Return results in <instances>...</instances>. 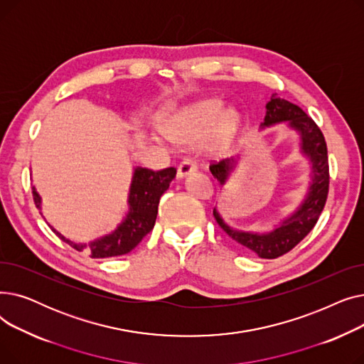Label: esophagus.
I'll return each instance as SVG.
<instances>
[{
	"label": "esophagus",
	"instance_id": "34e87169",
	"mask_svg": "<svg viewBox=\"0 0 364 364\" xmlns=\"http://www.w3.org/2000/svg\"><path fill=\"white\" fill-rule=\"evenodd\" d=\"M196 169H198L196 162H195V161H192V159L186 158V159H183V161H181V164H180V165H178V168H177V176H178L180 178H183V177L188 176L190 172H195Z\"/></svg>",
	"mask_w": 364,
	"mask_h": 364
}]
</instances>
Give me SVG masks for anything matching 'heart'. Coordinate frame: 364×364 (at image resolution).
<instances>
[{"mask_svg": "<svg viewBox=\"0 0 364 364\" xmlns=\"http://www.w3.org/2000/svg\"><path fill=\"white\" fill-rule=\"evenodd\" d=\"M223 106L217 100H208L202 102L192 109L183 112L181 114L172 121L168 127V134L174 140H195L205 136L206 131L214 125L216 119L220 117ZM215 128H214V137L218 144L224 146L228 139H230L232 132L236 125V114L233 112L223 113Z\"/></svg>", "mask_w": 364, "mask_h": 364, "instance_id": "heart-1", "label": "heart"}]
</instances>
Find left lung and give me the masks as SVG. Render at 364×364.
Segmentation results:
<instances>
[{"label": "left lung", "instance_id": "1", "mask_svg": "<svg viewBox=\"0 0 364 364\" xmlns=\"http://www.w3.org/2000/svg\"><path fill=\"white\" fill-rule=\"evenodd\" d=\"M283 121L299 132L302 153L310 158L313 165L310 192L298 208V211L288 220H284L274 232L267 235H254L228 227L214 208V217L228 237H232L246 251L254 252L259 258L265 259H274L288 254L313 230L329 193L328 146L321 129L299 106L277 97V94L274 92L270 102L267 103V114L262 127H269ZM233 159H223L220 162L214 161L209 165V169H211L213 176L221 184H224L228 172L233 168Z\"/></svg>", "mask_w": 364, "mask_h": 364}]
</instances>
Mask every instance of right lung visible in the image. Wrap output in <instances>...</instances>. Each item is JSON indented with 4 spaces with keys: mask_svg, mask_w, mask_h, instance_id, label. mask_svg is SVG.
Masks as SVG:
<instances>
[{
    "mask_svg": "<svg viewBox=\"0 0 364 364\" xmlns=\"http://www.w3.org/2000/svg\"><path fill=\"white\" fill-rule=\"evenodd\" d=\"M177 169L174 166L153 171L149 168H136L129 188V213L125 221L113 233L91 242L87 245H76L62 236L59 232L54 233L63 242L69 243L76 251L88 250L91 258H109L125 255L136 247L143 237L155 227L158 206L161 196L169 187V183L176 177ZM32 196L35 205L40 208L41 198L32 187Z\"/></svg>",
    "mask_w": 364,
    "mask_h": 364,
    "instance_id": "1",
    "label": "right lung"
}]
</instances>
